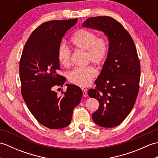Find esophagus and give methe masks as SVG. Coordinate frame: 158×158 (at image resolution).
<instances>
[{"label":"esophagus","mask_w":158,"mask_h":158,"mask_svg":"<svg viewBox=\"0 0 158 158\" xmlns=\"http://www.w3.org/2000/svg\"><path fill=\"white\" fill-rule=\"evenodd\" d=\"M82 90H83V97H87L88 95V92H87V89H84V88H82Z\"/></svg>","instance_id":"1"}]
</instances>
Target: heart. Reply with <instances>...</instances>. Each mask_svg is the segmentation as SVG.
I'll list each match as a JSON object with an SVG mask.
<instances>
[{
	"label": "heart",
	"mask_w": 158,
	"mask_h": 158,
	"mask_svg": "<svg viewBox=\"0 0 158 158\" xmlns=\"http://www.w3.org/2000/svg\"><path fill=\"white\" fill-rule=\"evenodd\" d=\"M70 44L77 50L86 52V62L100 65L105 61L109 53L108 43L105 38L97 37L94 33L85 29L76 31L70 40ZM58 59L60 64L64 67L71 64V53L66 45L61 44L58 50ZM97 75V70L88 66L76 68L70 71L67 77L74 85L85 87L89 85Z\"/></svg>",
	"instance_id": "1"
}]
</instances>
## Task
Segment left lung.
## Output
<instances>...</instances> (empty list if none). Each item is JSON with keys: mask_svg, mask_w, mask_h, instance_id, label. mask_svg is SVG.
<instances>
[{"mask_svg": "<svg viewBox=\"0 0 158 158\" xmlns=\"http://www.w3.org/2000/svg\"><path fill=\"white\" fill-rule=\"evenodd\" d=\"M82 26L102 31L108 37V56L95 81L96 87L88 90V95L99 102L92 115L94 122L104 127H115L129 115L139 93L140 66L135 43L110 17L89 18Z\"/></svg>", "mask_w": 158, "mask_h": 158, "instance_id": "left-lung-1", "label": "left lung"}]
</instances>
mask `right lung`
<instances>
[{
  "instance_id": "add662e5",
  "label": "right lung",
  "mask_w": 158,
  "mask_h": 158,
  "mask_svg": "<svg viewBox=\"0 0 158 158\" xmlns=\"http://www.w3.org/2000/svg\"><path fill=\"white\" fill-rule=\"evenodd\" d=\"M78 19L52 20L42 23L30 36L19 62L22 95L30 111L38 122L50 129L68 126L73 109L81 100L78 86L66 84V91L59 96L55 85L63 87L64 77L58 74V50L66 31Z\"/></svg>"
}]
</instances>
